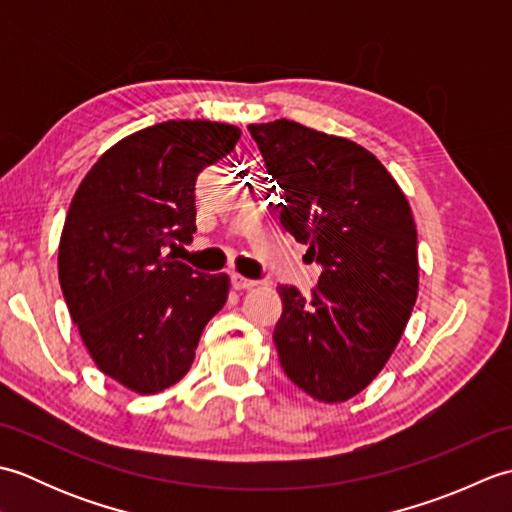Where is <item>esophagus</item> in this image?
Returning <instances> with one entry per match:
<instances>
[{
	"label": "esophagus",
	"mask_w": 512,
	"mask_h": 512,
	"mask_svg": "<svg viewBox=\"0 0 512 512\" xmlns=\"http://www.w3.org/2000/svg\"><path fill=\"white\" fill-rule=\"evenodd\" d=\"M231 284H233V288H235V290H250V288H255V286H257L253 279H246V277L237 275V273H233V275H231Z\"/></svg>",
	"instance_id": "34e87169"
}]
</instances>
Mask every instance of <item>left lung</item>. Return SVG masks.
Returning a JSON list of instances; mask_svg holds the SVG:
<instances>
[{"label": "left lung", "mask_w": 512, "mask_h": 512, "mask_svg": "<svg viewBox=\"0 0 512 512\" xmlns=\"http://www.w3.org/2000/svg\"><path fill=\"white\" fill-rule=\"evenodd\" d=\"M279 220L323 266L312 299L279 286L275 345L288 378L319 402H345L394 354L418 297V233L394 176L365 147L295 121L248 125Z\"/></svg>", "instance_id": "8db88e82"}]
</instances>
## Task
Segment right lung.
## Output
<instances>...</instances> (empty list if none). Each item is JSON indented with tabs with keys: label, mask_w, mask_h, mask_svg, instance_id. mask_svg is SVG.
<instances>
[{
	"label": "right lung",
	"mask_w": 512,
	"mask_h": 512,
	"mask_svg": "<svg viewBox=\"0 0 512 512\" xmlns=\"http://www.w3.org/2000/svg\"><path fill=\"white\" fill-rule=\"evenodd\" d=\"M242 129L167 121L110 147L85 173L59 242V281L94 365L140 396L187 376L231 279L165 255L195 233V180Z\"/></svg>",
	"instance_id": "add662e5"
}]
</instances>
